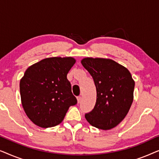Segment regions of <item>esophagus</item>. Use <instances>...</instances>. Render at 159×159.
I'll list each match as a JSON object with an SVG mask.
<instances>
[{
  "instance_id": "34e87169",
  "label": "esophagus",
  "mask_w": 159,
  "mask_h": 159,
  "mask_svg": "<svg viewBox=\"0 0 159 159\" xmlns=\"http://www.w3.org/2000/svg\"><path fill=\"white\" fill-rule=\"evenodd\" d=\"M77 99L78 103H80V101H81L82 98H81V96H77Z\"/></svg>"
}]
</instances>
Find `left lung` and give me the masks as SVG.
<instances>
[{"label": "left lung", "instance_id": "8db88e82", "mask_svg": "<svg viewBox=\"0 0 159 159\" xmlns=\"http://www.w3.org/2000/svg\"><path fill=\"white\" fill-rule=\"evenodd\" d=\"M82 64L94 80L96 103L85 119L98 129H111L127 116L133 101L134 82L129 70L108 58H84Z\"/></svg>", "mask_w": 159, "mask_h": 159}]
</instances>
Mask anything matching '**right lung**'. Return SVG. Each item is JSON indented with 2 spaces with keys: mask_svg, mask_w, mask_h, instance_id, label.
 I'll list each match as a JSON object with an SVG mask.
<instances>
[{
  "mask_svg": "<svg viewBox=\"0 0 159 159\" xmlns=\"http://www.w3.org/2000/svg\"><path fill=\"white\" fill-rule=\"evenodd\" d=\"M75 62L72 57L47 58L26 70L19 84L21 104L34 125L55 127L64 120L69 108L77 104L66 77Z\"/></svg>",
  "mask_w": 159,
  "mask_h": 159,
  "instance_id": "right-lung-1",
  "label": "right lung"
}]
</instances>
